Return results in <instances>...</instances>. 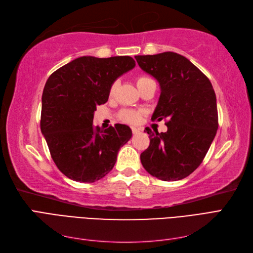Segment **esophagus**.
<instances>
[{
    "mask_svg": "<svg viewBox=\"0 0 253 253\" xmlns=\"http://www.w3.org/2000/svg\"><path fill=\"white\" fill-rule=\"evenodd\" d=\"M142 131V129L140 128V127H136V126H132V132H133V134L134 135H136V134H138V133H140Z\"/></svg>",
    "mask_w": 253,
    "mask_h": 253,
    "instance_id": "1",
    "label": "esophagus"
}]
</instances>
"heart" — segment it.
Wrapping results in <instances>:
<instances>
[{"label": "heart", "mask_w": 253, "mask_h": 253, "mask_svg": "<svg viewBox=\"0 0 253 253\" xmlns=\"http://www.w3.org/2000/svg\"><path fill=\"white\" fill-rule=\"evenodd\" d=\"M150 78L148 77H144V76H141V77H138L137 78V86L139 85L140 83H142L143 81L148 80ZM115 88H116V84H113L111 89H110V94L113 95L114 91H115ZM120 117L122 120H125L126 122H131V124H136V122H138L141 118V112L139 111H135V110H125L122 111L121 114H120Z\"/></svg>", "instance_id": "heart-1"}]
</instances>
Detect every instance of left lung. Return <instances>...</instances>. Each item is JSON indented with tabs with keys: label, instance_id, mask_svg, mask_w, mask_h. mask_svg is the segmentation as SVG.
Wrapping results in <instances>:
<instances>
[{
	"label": "left lung",
	"instance_id": "8db88e82",
	"mask_svg": "<svg viewBox=\"0 0 253 253\" xmlns=\"http://www.w3.org/2000/svg\"><path fill=\"white\" fill-rule=\"evenodd\" d=\"M135 59L160 86L152 120H168L166 133L145 128L150 145L141 153V164L158 179L180 180L202 164L216 135L215 93L209 79L179 53L165 51Z\"/></svg>",
	"mask_w": 253,
	"mask_h": 253
}]
</instances>
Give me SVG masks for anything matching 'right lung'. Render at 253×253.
I'll return each mask as SVG.
<instances>
[{"instance_id":"obj_1","label":"right lung","mask_w":253,"mask_h":253,"mask_svg":"<svg viewBox=\"0 0 253 253\" xmlns=\"http://www.w3.org/2000/svg\"><path fill=\"white\" fill-rule=\"evenodd\" d=\"M128 56H83L52 73L42 94L41 132L58 169L70 179L94 182L116 164L132 129L93 126L96 106L105 103L114 82L135 67Z\"/></svg>"}]
</instances>
